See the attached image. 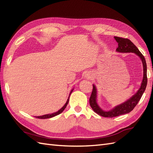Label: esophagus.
<instances>
[{
	"label": "esophagus",
	"instance_id": "1",
	"mask_svg": "<svg viewBox=\"0 0 153 153\" xmlns=\"http://www.w3.org/2000/svg\"><path fill=\"white\" fill-rule=\"evenodd\" d=\"M87 77H89V76H87Z\"/></svg>",
	"mask_w": 153,
	"mask_h": 153
}]
</instances>
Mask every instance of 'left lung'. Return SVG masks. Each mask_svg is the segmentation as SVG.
<instances>
[{
	"mask_svg": "<svg viewBox=\"0 0 153 153\" xmlns=\"http://www.w3.org/2000/svg\"><path fill=\"white\" fill-rule=\"evenodd\" d=\"M114 39L118 43L116 51L117 52L121 53H134L137 56H139L142 61L143 66V80L141 84L140 88L134 96H132L130 99L127 100L125 102L118 105L114 108L109 111H104L101 109L97 103V89L94 85H93V90L91 94V97L89 100L90 105L92 107V110L97 114L105 117H113L118 116L122 114H127L133 110L136 105L138 104V101L142 97L144 91H146V86L147 84V65L144 56L141 53L138 48L133 44V43L128 39L114 37Z\"/></svg>",
	"mask_w": 153,
	"mask_h": 153,
	"instance_id": "obj_1",
	"label": "left lung"
}]
</instances>
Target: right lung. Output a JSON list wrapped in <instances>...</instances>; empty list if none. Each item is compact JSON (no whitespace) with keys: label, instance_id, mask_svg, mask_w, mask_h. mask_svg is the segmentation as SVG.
I'll use <instances>...</instances> for the list:
<instances>
[{"label":"right lung","instance_id":"1","mask_svg":"<svg viewBox=\"0 0 153 153\" xmlns=\"http://www.w3.org/2000/svg\"><path fill=\"white\" fill-rule=\"evenodd\" d=\"M72 91H73V89L72 90L71 92H70V95L71 94V93L72 92ZM69 97H70V96H69L68 98L67 101H66V103L65 104L64 106L62 107L60 109V110H59L57 112H54V113H52V114H45V115L40 116H36V117H37V118H39V119H47V118H50V117H54V116H57V115H58V114H61V113L65 110V108H66V107L67 106V105H68V101H69Z\"/></svg>","mask_w":153,"mask_h":153}]
</instances>
